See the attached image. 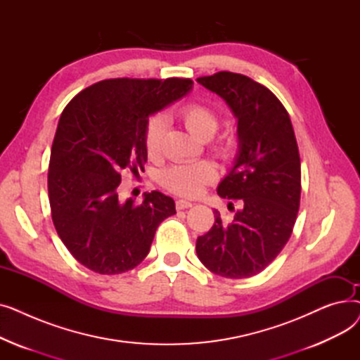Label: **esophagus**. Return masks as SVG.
Returning a JSON list of instances; mask_svg holds the SVG:
<instances>
[{"label":"esophagus","instance_id":"1","mask_svg":"<svg viewBox=\"0 0 360 360\" xmlns=\"http://www.w3.org/2000/svg\"><path fill=\"white\" fill-rule=\"evenodd\" d=\"M175 205H176V210H185V209H190V207H193V202L186 201V200H176Z\"/></svg>","mask_w":360,"mask_h":360}]
</instances>
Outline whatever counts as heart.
Segmentation results:
<instances>
[{"instance_id":"heart-1","label":"heart","mask_w":360,"mask_h":360,"mask_svg":"<svg viewBox=\"0 0 360 360\" xmlns=\"http://www.w3.org/2000/svg\"><path fill=\"white\" fill-rule=\"evenodd\" d=\"M178 117L193 134L202 140L213 137L219 128L217 112L204 102L194 101L181 105L178 109ZM166 127L167 121L163 113H155L148 118L143 140L144 148L150 158H156L160 153ZM235 148V141L231 137H220L212 144V150L224 160L233 158ZM217 176V166L213 162L200 160L172 165L163 169L160 174V184L170 193L184 197H197L207 185L214 182Z\"/></svg>"}]
</instances>
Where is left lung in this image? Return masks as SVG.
<instances>
[{
	"label": "left lung",
	"mask_w": 360,
	"mask_h": 360,
	"mask_svg": "<svg viewBox=\"0 0 360 360\" xmlns=\"http://www.w3.org/2000/svg\"><path fill=\"white\" fill-rule=\"evenodd\" d=\"M197 82L217 93L238 118L239 153L220 182L221 198L238 200L232 220L214 210L213 228L197 239V255L212 273L247 278L285 248L300 204V158L289 113L276 94L243 74L219 71Z\"/></svg>",
	"instance_id": "obj_1"
}]
</instances>
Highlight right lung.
<instances>
[{"mask_svg": "<svg viewBox=\"0 0 360 360\" xmlns=\"http://www.w3.org/2000/svg\"><path fill=\"white\" fill-rule=\"evenodd\" d=\"M191 79H109L70 101L53 137L48 195L56 233L70 254L99 274H121L147 257L158 226L174 216V200L118 195L122 170L147 162L148 117L193 89Z\"/></svg>", "mask_w": 360, "mask_h": 360, "instance_id": "add662e5", "label": "right lung"}]
</instances>
